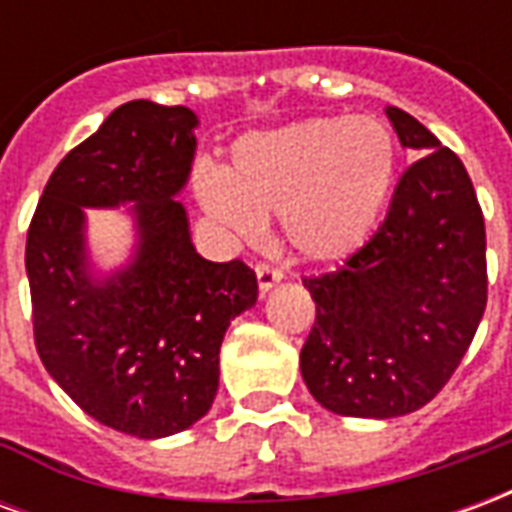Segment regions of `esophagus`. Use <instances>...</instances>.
<instances>
[{
    "instance_id": "obj_1",
    "label": "esophagus",
    "mask_w": 512,
    "mask_h": 512,
    "mask_svg": "<svg viewBox=\"0 0 512 512\" xmlns=\"http://www.w3.org/2000/svg\"><path fill=\"white\" fill-rule=\"evenodd\" d=\"M255 274H257V285H260V290L274 288L279 279H282V271H279L277 266H271V263H257Z\"/></svg>"
}]
</instances>
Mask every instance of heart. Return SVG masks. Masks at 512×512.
Returning a JSON list of instances; mask_svg holds the SVG:
<instances>
[{
    "mask_svg": "<svg viewBox=\"0 0 512 512\" xmlns=\"http://www.w3.org/2000/svg\"><path fill=\"white\" fill-rule=\"evenodd\" d=\"M397 142L378 117L326 115L244 136L230 172L200 169L202 208L238 238L282 216L288 244L307 260H340L365 244L392 194Z\"/></svg>",
    "mask_w": 512,
    "mask_h": 512,
    "instance_id": "1",
    "label": "heart"
}]
</instances>
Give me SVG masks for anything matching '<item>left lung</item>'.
<instances>
[{
	"label": "left lung",
	"mask_w": 512,
	"mask_h": 512,
	"mask_svg": "<svg viewBox=\"0 0 512 512\" xmlns=\"http://www.w3.org/2000/svg\"><path fill=\"white\" fill-rule=\"evenodd\" d=\"M400 142L422 156L397 180L384 222L343 266L304 277L315 323L301 376L334 414L417 411L461 365L488 301L483 208L463 161L389 106Z\"/></svg>",
	"instance_id": "8db88e82"
}]
</instances>
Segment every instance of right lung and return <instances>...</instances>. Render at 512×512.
<instances>
[{"mask_svg":"<svg viewBox=\"0 0 512 512\" xmlns=\"http://www.w3.org/2000/svg\"><path fill=\"white\" fill-rule=\"evenodd\" d=\"M197 117L186 106L128 101L51 172L27 230L32 334L40 362L106 428L161 439L208 414L219 348L257 301L244 260L194 252L183 189ZM136 201L140 255L101 286L83 268L82 204Z\"/></svg>","mask_w":512,"mask_h":512,"instance_id":"obj_1","label":"right lung"}]
</instances>
